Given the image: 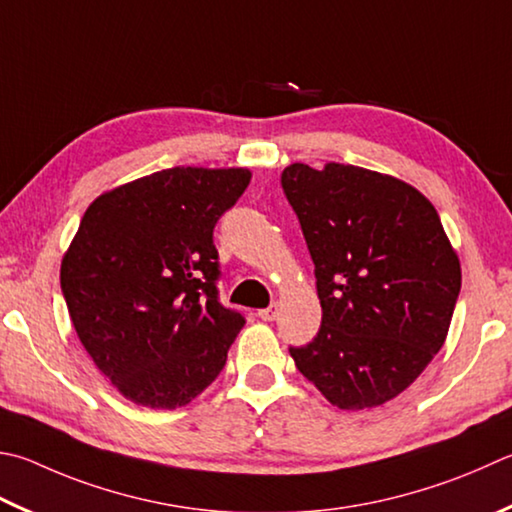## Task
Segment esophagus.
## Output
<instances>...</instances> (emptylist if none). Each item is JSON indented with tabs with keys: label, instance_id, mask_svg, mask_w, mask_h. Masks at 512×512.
Masks as SVG:
<instances>
[{
	"label": "esophagus",
	"instance_id": "1",
	"mask_svg": "<svg viewBox=\"0 0 512 512\" xmlns=\"http://www.w3.org/2000/svg\"><path fill=\"white\" fill-rule=\"evenodd\" d=\"M277 313H280V306H277V304H271V306H266V309H259L257 311V315L264 322H273L277 318Z\"/></svg>",
	"mask_w": 512,
	"mask_h": 512
}]
</instances>
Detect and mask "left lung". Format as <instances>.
<instances>
[{"mask_svg": "<svg viewBox=\"0 0 512 512\" xmlns=\"http://www.w3.org/2000/svg\"><path fill=\"white\" fill-rule=\"evenodd\" d=\"M322 304L318 336L288 347L300 374L340 410L392 401L448 336L461 266L430 201L356 165L282 172Z\"/></svg>", "mask_w": 512, "mask_h": 512, "instance_id": "obj_1", "label": "left lung"}]
</instances>
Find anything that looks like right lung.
<instances>
[{"label":"right lung","instance_id":"right-lung-1","mask_svg":"<svg viewBox=\"0 0 512 512\" xmlns=\"http://www.w3.org/2000/svg\"><path fill=\"white\" fill-rule=\"evenodd\" d=\"M248 183L239 167H170L102 194L82 217L62 295L82 347L136 405H188L226 367L246 318L219 300L212 235Z\"/></svg>","mask_w":512,"mask_h":512}]
</instances>
